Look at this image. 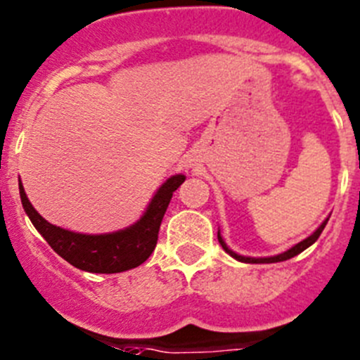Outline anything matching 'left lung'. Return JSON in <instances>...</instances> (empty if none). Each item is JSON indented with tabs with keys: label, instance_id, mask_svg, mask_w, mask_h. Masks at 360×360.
I'll return each mask as SVG.
<instances>
[{
	"label": "left lung",
	"instance_id": "obj_1",
	"mask_svg": "<svg viewBox=\"0 0 360 360\" xmlns=\"http://www.w3.org/2000/svg\"><path fill=\"white\" fill-rule=\"evenodd\" d=\"M328 218H330V217H327V218H325L323 221H321V226L318 227V229L314 231V233H312L311 236H307V238H305V240H302L300 243H297V245H293V247H291V248H288L286 252H282V254H277V256H268V257H248V256H241V254H236V252L231 250V248L227 247V243H226V241H224V238H221L220 229H218V241H220L221 248H224V250H226L231 257H234V259H236V261H240V263H250V264L281 263V261H286V259H291V257L298 256V254H300V252H304L305 248L311 247V245L314 243V241H316L318 238H320L321 231H323V229H325V226H327Z\"/></svg>",
	"mask_w": 360,
	"mask_h": 360
}]
</instances>
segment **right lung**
Segmentation results:
<instances>
[{"label": "right lung", "mask_w": 360, "mask_h": 360, "mask_svg": "<svg viewBox=\"0 0 360 360\" xmlns=\"http://www.w3.org/2000/svg\"><path fill=\"white\" fill-rule=\"evenodd\" d=\"M184 179L186 176L183 174L170 176L158 188L139 220L129 227L104 234L74 233L49 224L32 206L21 181H19V195L33 227L67 263L90 274H120L140 266L149 259L158 243V233L165 211L169 207L172 193L184 183Z\"/></svg>", "instance_id": "right-lung-1"}]
</instances>
